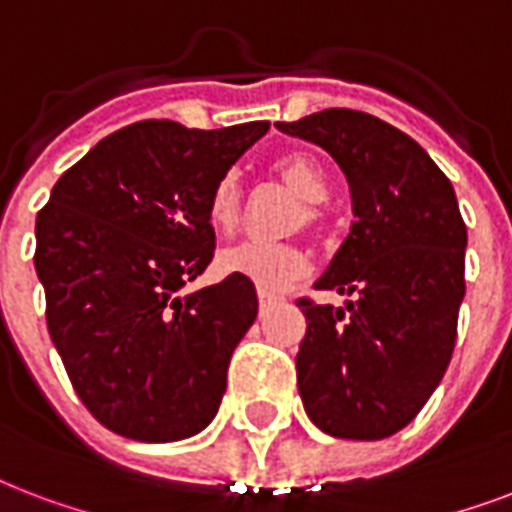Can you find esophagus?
<instances>
[{
    "label": "esophagus",
    "instance_id": "obj_1",
    "mask_svg": "<svg viewBox=\"0 0 512 512\" xmlns=\"http://www.w3.org/2000/svg\"><path fill=\"white\" fill-rule=\"evenodd\" d=\"M257 300H260V308H265V306H271L273 300H279V298H276V295H273V292L260 290V292H257Z\"/></svg>",
    "mask_w": 512,
    "mask_h": 512
}]
</instances>
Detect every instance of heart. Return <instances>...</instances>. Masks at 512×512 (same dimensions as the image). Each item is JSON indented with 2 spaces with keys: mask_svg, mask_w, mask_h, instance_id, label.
Segmentation results:
<instances>
[{
  "mask_svg": "<svg viewBox=\"0 0 512 512\" xmlns=\"http://www.w3.org/2000/svg\"><path fill=\"white\" fill-rule=\"evenodd\" d=\"M273 174L290 187L292 193L303 198V212L300 222L308 228L319 230L325 222V209L322 201L330 193V182L322 169V163L311 152H287L273 163ZM241 209H244V195L236 174L222 177L212 190L209 198V222L220 233L236 230L241 222ZM220 271L230 276H241L265 292L287 290L292 282H298L308 273L306 252L295 244H263V241H244L236 247L225 249L220 255Z\"/></svg>",
  "mask_w": 512,
  "mask_h": 512,
  "instance_id": "1",
  "label": "heart"
}]
</instances>
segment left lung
<instances>
[{"mask_svg": "<svg viewBox=\"0 0 512 512\" xmlns=\"http://www.w3.org/2000/svg\"><path fill=\"white\" fill-rule=\"evenodd\" d=\"M276 128L333 155L354 212L314 284L354 300H298L300 400L333 438H389L416 419L454 351L467 249L454 187L419 142L365 112L325 109Z\"/></svg>", "mask_w": 512, "mask_h": 512, "instance_id": "8db88e82", "label": "left lung"}]
</instances>
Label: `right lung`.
<instances>
[{
  "instance_id": "right-lung-1",
  "label": "right lung",
  "mask_w": 512,
  "mask_h": 512,
  "mask_svg": "<svg viewBox=\"0 0 512 512\" xmlns=\"http://www.w3.org/2000/svg\"><path fill=\"white\" fill-rule=\"evenodd\" d=\"M268 128H120L64 171L37 214L50 338L85 408L123 438L185 440L217 416L230 354L257 317L255 284L179 290L212 263L214 185Z\"/></svg>"
}]
</instances>
